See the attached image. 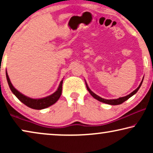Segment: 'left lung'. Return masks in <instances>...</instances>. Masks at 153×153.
I'll return each mask as SVG.
<instances>
[{
  "mask_svg": "<svg viewBox=\"0 0 153 153\" xmlns=\"http://www.w3.org/2000/svg\"><path fill=\"white\" fill-rule=\"evenodd\" d=\"M143 79H142L141 82V83H140V85H139V87H138L136 90H134V91L132 93H131L130 94H129L128 95L125 96V97H119V98H118V99H114V100H106V99H104V98H102V97H100V96H98V95H96L95 93H94L89 88L88 85L86 82H85V85H86V88H87L88 91V92L90 93V94H91V95L93 96V97L95 98V99L97 100L98 101H100V102H103V103H105V104H111V105H118V104H120L123 103V102H125V101H126V100H128L129 97H131V96H133L134 95V94L137 93V91H139V89L140 88V87H141L142 83H143Z\"/></svg>",
  "mask_w": 153,
  "mask_h": 153,
  "instance_id": "obj_1",
  "label": "left lung"
}]
</instances>
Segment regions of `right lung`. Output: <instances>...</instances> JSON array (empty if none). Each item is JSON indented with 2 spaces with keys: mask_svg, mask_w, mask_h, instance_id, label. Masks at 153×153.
Listing matches in <instances>:
<instances>
[{
  "mask_svg": "<svg viewBox=\"0 0 153 153\" xmlns=\"http://www.w3.org/2000/svg\"><path fill=\"white\" fill-rule=\"evenodd\" d=\"M6 78H7L8 85H9L10 88L12 92V93L18 98L19 100H20L22 103H24L25 105H26L27 106H28V107H30L31 108H33V109L41 110L49 107V106L55 104L60 98V95H61L62 81H63V80L60 81L59 86H58L57 91H56L55 93H53V94H51V95L45 97L39 98V99H33V98L27 97V96L24 95V94L21 93L19 91H18L12 85L11 81L10 80L9 76H8L7 74V70H6Z\"/></svg>",
  "mask_w": 153,
  "mask_h": 153,
  "instance_id": "obj_1",
  "label": "right lung"
}]
</instances>
